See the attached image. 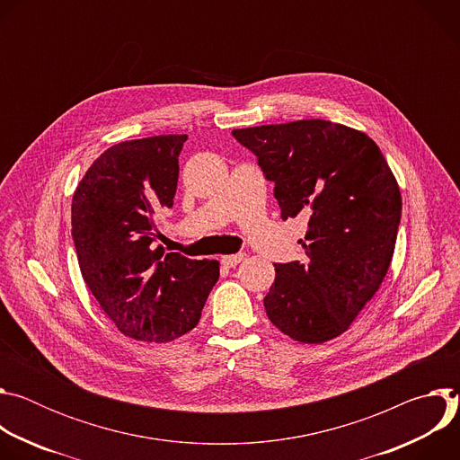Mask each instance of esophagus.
<instances>
[{
	"mask_svg": "<svg viewBox=\"0 0 460 460\" xmlns=\"http://www.w3.org/2000/svg\"><path fill=\"white\" fill-rule=\"evenodd\" d=\"M243 252H238V254H224L222 258H220V261H222V266H226V268H234V266H238L240 261L243 260Z\"/></svg>",
	"mask_w": 460,
	"mask_h": 460,
	"instance_id": "34e87169",
	"label": "esophagus"
}]
</instances>
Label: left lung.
<instances>
[{
	"label": "left lung",
	"instance_id": "8db88e82",
	"mask_svg": "<svg viewBox=\"0 0 460 460\" xmlns=\"http://www.w3.org/2000/svg\"><path fill=\"white\" fill-rule=\"evenodd\" d=\"M233 137L275 181L282 220L307 218L305 260L275 264L270 320L302 344L337 339L389 270L402 213L395 174L362 130L327 119L234 128Z\"/></svg>",
	"mask_w": 460,
	"mask_h": 460
}]
</instances>
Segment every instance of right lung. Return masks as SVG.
I'll list each match as a JSON object with an SVG mask.
<instances>
[{
  "instance_id": "add662e5",
  "label": "right lung",
  "mask_w": 460,
  "mask_h": 460,
  "mask_svg": "<svg viewBox=\"0 0 460 460\" xmlns=\"http://www.w3.org/2000/svg\"><path fill=\"white\" fill-rule=\"evenodd\" d=\"M187 135L119 142L103 151L73 194L82 277L125 337L165 344L199 323L220 277L217 260L155 245L156 213L172 208Z\"/></svg>"
}]
</instances>
